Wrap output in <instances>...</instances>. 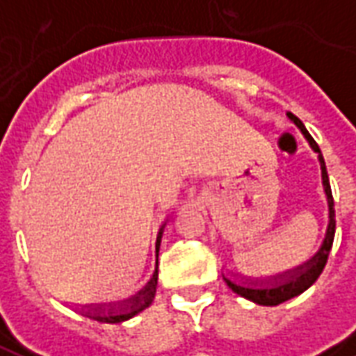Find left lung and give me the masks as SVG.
<instances>
[{
    "label": "left lung",
    "instance_id": "1",
    "mask_svg": "<svg viewBox=\"0 0 356 356\" xmlns=\"http://www.w3.org/2000/svg\"><path fill=\"white\" fill-rule=\"evenodd\" d=\"M291 124L296 125L305 140L309 143V147L313 150L316 158H318V165H321V179H322V188H324V196H326V202H328V227H326V234H324V240H322L321 248L314 252L307 261H303L298 267H291L288 270H282L278 275L263 276V278H252V276H242V275H223L225 282L231 288L234 293H238L242 298L254 301L257 305H278V303H284L288 299L296 298L299 293H303L305 290H309L316 278L321 276L322 268L328 261V254L332 250V244H334V234H336V213H334V198H332V188H330L328 173H326V163H324V158L321 154V148L314 143V139L309 135V131L305 129L303 122L299 120L298 116H293L291 112L286 114Z\"/></svg>",
    "mask_w": 356,
    "mask_h": 356
}]
</instances>
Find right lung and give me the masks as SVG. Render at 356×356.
<instances>
[{
	"label": "right lung",
	"mask_w": 356,
	"mask_h": 356,
	"mask_svg": "<svg viewBox=\"0 0 356 356\" xmlns=\"http://www.w3.org/2000/svg\"><path fill=\"white\" fill-rule=\"evenodd\" d=\"M168 223V221H165ZM165 223L160 227L158 236H156V246H154V255H156V267L154 273L150 276L143 290H139L131 298L124 299V301H118V303H99V305H81L78 307V311L83 313L89 318H95L99 322H108V324H118V322H124L133 318L135 314H139L140 311H145L147 307L152 305L156 296V286H158V252H160V242H162L163 229Z\"/></svg>",
	"instance_id": "right-lung-1"
}]
</instances>
